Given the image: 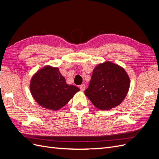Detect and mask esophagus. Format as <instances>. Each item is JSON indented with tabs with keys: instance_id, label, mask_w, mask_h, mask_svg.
<instances>
[{
	"instance_id": "34e87169",
	"label": "esophagus",
	"mask_w": 159,
	"mask_h": 159,
	"mask_svg": "<svg viewBox=\"0 0 159 159\" xmlns=\"http://www.w3.org/2000/svg\"><path fill=\"white\" fill-rule=\"evenodd\" d=\"M80 90H81V91H84L85 90V84H81V85H80Z\"/></svg>"
}]
</instances>
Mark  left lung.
<instances>
[{
    "label": "left lung",
    "instance_id": "8db88e82",
    "mask_svg": "<svg viewBox=\"0 0 159 159\" xmlns=\"http://www.w3.org/2000/svg\"><path fill=\"white\" fill-rule=\"evenodd\" d=\"M130 80L125 70L117 64L106 61L93 71L85 94L94 106L108 110L117 106L125 98Z\"/></svg>",
    "mask_w": 159,
    "mask_h": 159
}]
</instances>
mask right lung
<instances>
[{
    "label": "right lung",
    "mask_w": 159,
    "mask_h": 159,
    "mask_svg": "<svg viewBox=\"0 0 159 159\" xmlns=\"http://www.w3.org/2000/svg\"><path fill=\"white\" fill-rule=\"evenodd\" d=\"M30 88L33 98L43 107L57 110L69 102L80 90L68 85L58 68L46 66L32 77Z\"/></svg>",
    "instance_id": "obj_1"
}]
</instances>
